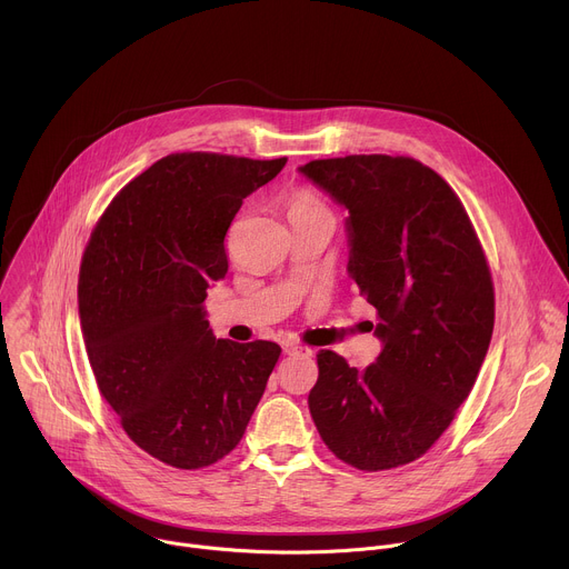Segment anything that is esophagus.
<instances>
[{
  "label": "esophagus",
  "mask_w": 569,
  "mask_h": 569,
  "mask_svg": "<svg viewBox=\"0 0 569 569\" xmlns=\"http://www.w3.org/2000/svg\"><path fill=\"white\" fill-rule=\"evenodd\" d=\"M283 353H286V356H290V358H295V356L310 358V356H312V349H308V347H299V345H286Z\"/></svg>",
  "instance_id": "obj_1"
}]
</instances>
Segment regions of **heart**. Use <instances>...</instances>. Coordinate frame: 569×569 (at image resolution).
<instances>
[{
  "mask_svg": "<svg viewBox=\"0 0 569 569\" xmlns=\"http://www.w3.org/2000/svg\"><path fill=\"white\" fill-rule=\"evenodd\" d=\"M286 211H288V218L290 222L292 220H299V218H315V216H329L331 218V211L329 207L323 204L312 191L308 189H295L288 200H286Z\"/></svg>",
  "mask_w": 569,
  "mask_h": 569,
  "instance_id": "b5f03b06",
  "label": "heart"
}]
</instances>
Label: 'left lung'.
Listing matches in <instances>:
<instances>
[{"label": "left lung", "instance_id": "obj_1", "mask_svg": "<svg viewBox=\"0 0 569 569\" xmlns=\"http://www.w3.org/2000/svg\"><path fill=\"white\" fill-rule=\"evenodd\" d=\"M301 173L349 209V272L385 342L362 371L336 351L317 353L312 421L358 470L405 466L448 430L489 351V261L459 196L415 157L312 159Z\"/></svg>", "mask_w": 569, "mask_h": 569}]
</instances>
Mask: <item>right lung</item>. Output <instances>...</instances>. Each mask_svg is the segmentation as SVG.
<instances>
[{"label": "right lung", "instance_id": "add662e5", "mask_svg": "<svg viewBox=\"0 0 569 569\" xmlns=\"http://www.w3.org/2000/svg\"><path fill=\"white\" fill-rule=\"evenodd\" d=\"M286 161L161 157L112 198L80 261V329L99 391L126 435L173 468L211 466L240 443L281 356L266 340H216L202 301L227 274L224 236L242 198Z\"/></svg>", "mask_w": 569, "mask_h": 569}]
</instances>
